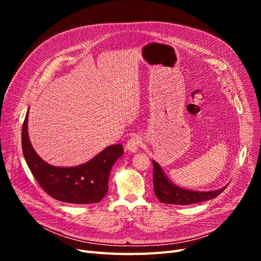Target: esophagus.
I'll use <instances>...</instances> for the list:
<instances>
[{
	"instance_id": "esophagus-1",
	"label": "esophagus",
	"mask_w": 261,
	"mask_h": 261,
	"mask_svg": "<svg viewBox=\"0 0 261 261\" xmlns=\"http://www.w3.org/2000/svg\"><path fill=\"white\" fill-rule=\"evenodd\" d=\"M140 144H141L140 137L139 136H134L133 138H130L127 141V145H126V149H127L129 152L135 153V152H137L138 150H139Z\"/></svg>"
}]
</instances>
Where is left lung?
Returning <instances> with one entry per match:
<instances>
[{
  "label": "left lung",
  "instance_id": "1",
  "mask_svg": "<svg viewBox=\"0 0 261 261\" xmlns=\"http://www.w3.org/2000/svg\"><path fill=\"white\" fill-rule=\"evenodd\" d=\"M153 164V186L154 194L161 202L171 204H192L216 198L226 188L227 185L215 191L199 192L192 189L181 188L175 185L165 174L163 169L156 161L152 160Z\"/></svg>",
  "mask_w": 261,
  "mask_h": 261
}]
</instances>
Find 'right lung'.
<instances>
[{
	"mask_svg": "<svg viewBox=\"0 0 261 261\" xmlns=\"http://www.w3.org/2000/svg\"><path fill=\"white\" fill-rule=\"evenodd\" d=\"M28 113L21 129V147L28 168L46 194L54 199L76 204L97 203L109 189L111 169L124 150L121 144L105 148L91 160L76 167H54L42 160L30 143Z\"/></svg>",
	"mask_w": 261,
	"mask_h": 261,
	"instance_id": "add662e5",
	"label": "right lung"
}]
</instances>
